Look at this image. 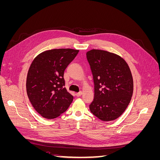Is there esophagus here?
<instances>
[{
	"mask_svg": "<svg viewBox=\"0 0 160 160\" xmlns=\"http://www.w3.org/2000/svg\"><path fill=\"white\" fill-rule=\"evenodd\" d=\"M81 95H82V92L81 91H79V92H78V93H76V96L77 97H80Z\"/></svg>",
	"mask_w": 160,
	"mask_h": 160,
	"instance_id": "esophagus-1",
	"label": "esophagus"
}]
</instances>
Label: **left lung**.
I'll list each match as a JSON object with an SVG mask.
<instances>
[{"mask_svg":"<svg viewBox=\"0 0 160 160\" xmlns=\"http://www.w3.org/2000/svg\"><path fill=\"white\" fill-rule=\"evenodd\" d=\"M86 55L94 82L91 112L103 122L113 121L124 112L132 99V72L123 58L114 53L92 49Z\"/></svg>","mask_w":160,"mask_h":160,"instance_id":"left-lung-1","label":"left lung"}]
</instances>
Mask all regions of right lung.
<instances>
[{"instance_id":"1","label":"right lung","mask_w":160,"mask_h":160,"mask_svg":"<svg viewBox=\"0 0 160 160\" xmlns=\"http://www.w3.org/2000/svg\"><path fill=\"white\" fill-rule=\"evenodd\" d=\"M79 50L51 49L40 53L33 60L27 77V93L35 109L46 119L64 113L73 97L65 86L64 71Z\"/></svg>"}]
</instances>
